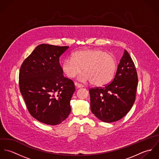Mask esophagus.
Returning <instances> with one entry per match:
<instances>
[{
    "label": "esophagus",
    "mask_w": 159,
    "mask_h": 159,
    "mask_svg": "<svg viewBox=\"0 0 159 159\" xmlns=\"http://www.w3.org/2000/svg\"><path fill=\"white\" fill-rule=\"evenodd\" d=\"M75 85L76 87H77L78 88H83V86L80 83H75Z\"/></svg>",
    "instance_id": "esophagus-1"
}]
</instances>
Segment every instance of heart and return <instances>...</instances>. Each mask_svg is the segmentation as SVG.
<instances>
[{
  "label": "heart",
  "instance_id": "heart-1",
  "mask_svg": "<svg viewBox=\"0 0 159 159\" xmlns=\"http://www.w3.org/2000/svg\"><path fill=\"white\" fill-rule=\"evenodd\" d=\"M116 61L112 55L100 49H82L74 52L62 64V70L70 78L75 77L83 68L78 79L98 87L108 84L113 78Z\"/></svg>",
  "mask_w": 159,
  "mask_h": 159
}]
</instances>
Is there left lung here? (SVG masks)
Here are the masks:
<instances>
[{"label":"left lung","mask_w":159,"mask_h":159,"mask_svg":"<svg viewBox=\"0 0 159 159\" xmlns=\"http://www.w3.org/2000/svg\"><path fill=\"white\" fill-rule=\"evenodd\" d=\"M137 86L135 64L125 50L111 83L103 88L89 90L92 113L104 122L120 120L132 108Z\"/></svg>","instance_id":"obj_1"}]
</instances>
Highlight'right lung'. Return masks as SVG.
Listing matches in <instances>:
<instances>
[{
  "label": "right lung",
  "instance_id": "1",
  "mask_svg": "<svg viewBox=\"0 0 159 159\" xmlns=\"http://www.w3.org/2000/svg\"><path fill=\"white\" fill-rule=\"evenodd\" d=\"M68 48L37 46L20 68L19 85L27 108L35 119L47 125L61 124L71 111L75 84L64 77L59 64L60 56Z\"/></svg>",
  "mask_w": 159,
  "mask_h": 159
}]
</instances>
